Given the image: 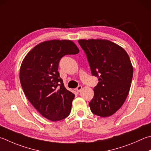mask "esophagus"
<instances>
[{
  "label": "esophagus",
  "instance_id": "1",
  "mask_svg": "<svg viewBox=\"0 0 151 151\" xmlns=\"http://www.w3.org/2000/svg\"><path fill=\"white\" fill-rule=\"evenodd\" d=\"M82 89H83V86H78L77 88H76V92H79Z\"/></svg>",
  "mask_w": 151,
  "mask_h": 151
}]
</instances>
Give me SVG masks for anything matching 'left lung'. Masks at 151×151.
I'll use <instances>...</instances> for the list:
<instances>
[{
	"label": "left lung",
	"instance_id": "8db88e82",
	"mask_svg": "<svg viewBox=\"0 0 151 151\" xmlns=\"http://www.w3.org/2000/svg\"><path fill=\"white\" fill-rule=\"evenodd\" d=\"M78 43L86 54L92 75L99 81L89 103L90 109L98 116H111L129 92L133 73L129 57L121 46L108 40H79Z\"/></svg>",
	"mask_w": 151,
	"mask_h": 151
}]
</instances>
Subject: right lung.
<instances>
[{
    "label": "right lung",
    "mask_w": 151,
    "mask_h": 151,
    "mask_svg": "<svg viewBox=\"0 0 151 151\" xmlns=\"http://www.w3.org/2000/svg\"><path fill=\"white\" fill-rule=\"evenodd\" d=\"M78 52L73 41L48 40L35 45L22 62L20 81L24 94L37 111L51 121L70 114L75 94L65 87L58 67L65 55Z\"/></svg>",
    "instance_id": "add662e5"
}]
</instances>
